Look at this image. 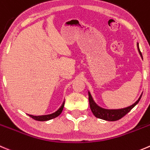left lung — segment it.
Instances as JSON below:
<instances>
[{"instance_id": "obj_1", "label": "left lung", "mask_w": 150, "mask_h": 150, "mask_svg": "<svg viewBox=\"0 0 150 150\" xmlns=\"http://www.w3.org/2000/svg\"><path fill=\"white\" fill-rule=\"evenodd\" d=\"M137 47L141 56L142 57V54L140 51V49H139V44H137ZM142 96V94H141L139 100H138L134 104L129 106V107L125 108H122V109L102 108H100V106H98L95 103H94V101L93 100L92 97H91L89 91H88V101H89V105H90V108H91V112H92L93 114H94L97 118L101 119V120H106V121L114 122V121H117V120H120V119L122 118L123 117H125V116L128 113V112H130V110H131V109L133 108L138 104L139 100H141Z\"/></svg>"}]
</instances>
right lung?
Segmentation results:
<instances>
[{"label": "right lung", "mask_w": 150, "mask_h": 150, "mask_svg": "<svg viewBox=\"0 0 150 150\" xmlns=\"http://www.w3.org/2000/svg\"><path fill=\"white\" fill-rule=\"evenodd\" d=\"M64 102L63 103V104L62 105L60 108L56 110V112L53 113L51 114H48V115H42V116H33L28 114L29 117H31L33 120H36V121H47V120H52V119H54L56 117H57L58 116H59L61 114V113L62 112L64 108Z\"/></svg>", "instance_id": "add662e5"}]
</instances>
